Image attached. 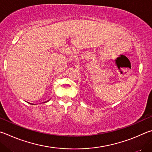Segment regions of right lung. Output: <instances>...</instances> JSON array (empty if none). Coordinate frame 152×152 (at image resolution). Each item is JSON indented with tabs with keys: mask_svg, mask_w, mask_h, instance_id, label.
<instances>
[{
	"mask_svg": "<svg viewBox=\"0 0 152 152\" xmlns=\"http://www.w3.org/2000/svg\"><path fill=\"white\" fill-rule=\"evenodd\" d=\"M47 102H48V101H47ZM45 102H44V103H45ZM32 105H33V104H32Z\"/></svg>",
	"mask_w": 152,
	"mask_h": 152,
	"instance_id": "1",
	"label": "right lung"
}]
</instances>
